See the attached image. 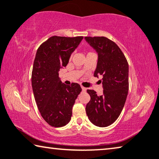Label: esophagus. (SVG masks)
<instances>
[{
    "label": "esophagus",
    "instance_id": "esophagus-1",
    "mask_svg": "<svg viewBox=\"0 0 159 159\" xmlns=\"http://www.w3.org/2000/svg\"><path fill=\"white\" fill-rule=\"evenodd\" d=\"M81 88H82V91L83 92H85V91H86V88H85V87H82V86H81Z\"/></svg>",
    "mask_w": 159,
    "mask_h": 159
}]
</instances>
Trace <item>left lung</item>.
<instances>
[{"instance_id": "1", "label": "left lung", "mask_w": 159, "mask_h": 159, "mask_svg": "<svg viewBox=\"0 0 159 159\" xmlns=\"http://www.w3.org/2000/svg\"><path fill=\"white\" fill-rule=\"evenodd\" d=\"M98 54L94 76L99 77L103 87V95L87 89L91 99L86 105V113L95 126L106 127L120 115L129 90V65L121 49L105 37H84Z\"/></svg>"}]
</instances>
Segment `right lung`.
<instances>
[{"instance_id":"obj_1","label":"right lung","mask_w":159,"mask_h":159,"mask_svg":"<svg viewBox=\"0 0 159 159\" xmlns=\"http://www.w3.org/2000/svg\"><path fill=\"white\" fill-rule=\"evenodd\" d=\"M83 39L52 36L38 48L32 72V87L41 116L48 124L62 127L69 123L72 107L82 91L80 85H66L59 77L72 53Z\"/></svg>"}]
</instances>
